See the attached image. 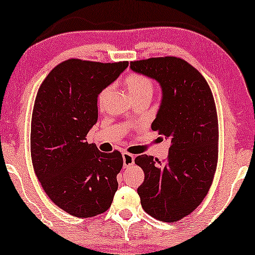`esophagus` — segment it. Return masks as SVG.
Returning <instances> with one entry per match:
<instances>
[{
  "label": "esophagus",
  "mask_w": 255,
  "mask_h": 255,
  "mask_svg": "<svg viewBox=\"0 0 255 255\" xmlns=\"http://www.w3.org/2000/svg\"><path fill=\"white\" fill-rule=\"evenodd\" d=\"M123 158H124V167H129V166H131L132 164H134L135 157H134V155H131V153L124 152L123 153Z\"/></svg>",
  "instance_id": "1"
}]
</instances>
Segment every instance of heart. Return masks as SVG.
<instances>
[{"label":"heart","mask_w":255,"mask_h":255,"mask_svg":"<svg viewBox=\"0 0 255 255\" xmlns=\"http://www.w3.org/2000/svg\"><path fill=\"white\" fill-rule=\"evenodd\" d=\"M125 84L128 89L129 93H130L132 99L143 98V97H149L151 98L153 93V83L149 77L143 76L139 74H131L126 78ZM109 92V88L104 89V90L99 93L98 96V104L102 105L104 99Z\"/></svg>","instance_id":"heart-1"}]
</instances>
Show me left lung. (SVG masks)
<instances>
[{
	"label": "left lung",
	"mask_w": 255,
	"mask_h": 255,
	"mask_svg": "<svg viewBox=\"0 0 255 255\" xmlns=\"http://www.w3.org/2000/svg\"><path fill=\"white\" fill-rule=\"evenodd\" d=\"M130 68L162 87V104L151 128L171 139L163 162L146 155L135 158L144 172L137 193L146 214L174 223L200 206L213 184L218 159L213 92L200 71L180 57L131 61Z\"/></svg>",
	"instance_id": "8db88e82"
}]
</instances>
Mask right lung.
<instances>
[{
    "label": "right lung",
    "instance_id": "add662e5",
    "mask_svg": "<svg viewBox=\"0 0 255 255\" xmlns=\"http://www.w3.org/2000/svg\"><path fill=\"white\" fill-rule=\"evenodd\" d=\"M127 67L128 61L66 60L51 70L35 97L32 164L48 198L73 216L105 213L118 189L121 152H102L85 139L98 119V95Z\"/></svg>",
    "mask_w": 255,
    "mask_h": 255
}]
</instances>
